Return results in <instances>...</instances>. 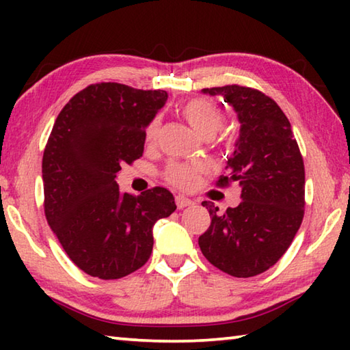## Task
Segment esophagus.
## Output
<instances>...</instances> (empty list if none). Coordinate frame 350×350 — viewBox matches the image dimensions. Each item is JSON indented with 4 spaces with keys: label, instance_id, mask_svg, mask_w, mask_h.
<instances>
[{
    "label": "esophagus",
    "instance_id": "1",
    "mask_svg": "<svg viewBox=\"0 0 350 350\" xmlns=\"http://www.w3.org/2000/svg\"><path fill=\"white\" fill-rule=\"evenodd\" d=\"M193 204H194L193 200H189V199H187V198L176 196V205H177V208H179V210L187 208V206H191Z\"/></svg>",
    "mask_w": 350,
    "mask_h": 350
}]
</instances>
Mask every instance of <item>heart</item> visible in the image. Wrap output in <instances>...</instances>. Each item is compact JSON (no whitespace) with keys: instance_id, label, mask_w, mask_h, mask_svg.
<instances>
[{"instance_id":"obj_1","label":"heart","mask_w":350,"mask_h":350,"mask_svg":"<svg viewBox=\"0 0 350 350\" xmlns=\"http://www.w3.org/2000/svg\"><path fill=\"white\" fill-rule=\"evenodd\" d=\"M180 114L185 118L188 125L193 128V131L205 140H210L224 126L225 118H227L225 111L221 106L205 97L188 100V102L180 106ZM157 131L159 122L152 120L146 126L145 133V139L148 144H152L156 140ZM200 173H202V168L198 167V165L173 162L168 165L167 171H165V177H167V180L171 185L180 189H191L199 183Z\"/></svg>"}]
</instances>
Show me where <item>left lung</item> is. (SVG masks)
I'll list each match as a JSON object with an SVG mask.
<instances>
[{
  "label": "left lung",
  "instance_id": "1",
  "mask_svg": "<svg viewBox=\"0 0 350 350\" xmlns=\"http://www.w3.org/2000/svg\"><path fill=\"white\" fill-rule=\"evenodd\" d=\"M238 112L239 139L217 187H241V204L219 211L206 206L211 224L199 236L204 256L236 278L264 273L292 244L304 217V162L288 118L273 98L253 88H205Z\"/></svg>",
  "mask_w": 350,
  "mask_h": 350
}]
</instances>
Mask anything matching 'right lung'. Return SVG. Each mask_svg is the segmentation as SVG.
<instances>
[{"mask_svg": "<svg viewBox=\"0 0 350 350\" xmlns=\"http://www.w3.org/2000/svg\"><path fill=\"white\" fill-rule=\"evenodd\" d=\"M167 91L96 83L64 105L43 154L44 215L69 259L85 273L118 280L152 252V227L176 210L167 188L122 193L116 174L142 157L145 129Z\"/></svg>", "mask_w": 350, "mask_h": 350, "instance_id": "obj_1", "label": "right lung"}]
</instances>
